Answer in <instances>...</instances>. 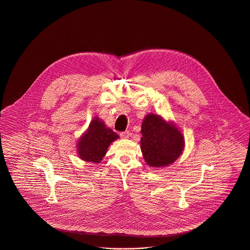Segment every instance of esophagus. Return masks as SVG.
<instances>
[{
    "mask_svg": "<svg viewBox=\"0 0 250 250\" xmlns=\"http://www.w3.org/2000/svg\"><path fill=\"white\" fill-rule=\"evenodd\" d=\"M130 136H131V133L129 131H125V132H121L120 133V137L122 139H128Z\"/></svg>",
    "mask_w": 250,
    "mask_h": 250,
    "instance_id": "esophagus-1",
    "label": "esophagus"
}]
</instances>
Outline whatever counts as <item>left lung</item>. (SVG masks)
Masks as SVG:
<instances>
[{
    "label": "left lung",
    "mask_w": 250,
    "mask_h": 250,
    "mask_svg": "<svg viewBox=\"0 0 250 250\" xmlns=\"http://www.w3.org/2000/svg\"><path fill=\"white\" fill-rule=\"evenodd\" d=\"M141 146L146 162L160 167L172 164L182 153L184 139L180 131L159 115L148 114L142 124Z\"/></svg>",
    "instance_id": "left-lung-1"
}]
</instances>
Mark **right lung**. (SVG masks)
<instances>
[{"mask_svg": "<svg viewBox=\"0 0 250 250\" xmlns=\"http://www.w3.org/2000/svg\"><path fill=\"white\" fill-rule=\"evenodd\" d=\"M118 138L119 136L115 132L95 117L79 141V156L86 162L100 163L105 155L108 146Z\"/></svg>", "mask_w": 250, "mask_h": 250, "instance_id": "right-lung-1", "label": "right lung"}]
</instances>
